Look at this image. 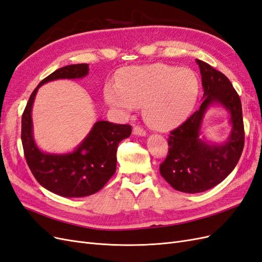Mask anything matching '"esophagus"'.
<instances>
[{"label": "esophagus", "mask_w": 262, "mask_h": 262, "mask_svg": "<svg viewBox=\"0 0 262 262\" xmlns=\"http://www.w3.org/2000/svg\"><path fill=\"white\" fill-rule=\"evenodd\" d=\"M133 134H136V136H139V137H145L146 131L143 128H142V126L136 125L133 128Z\"/></svg>", "instance_id": "34e87169"}]
</instances>
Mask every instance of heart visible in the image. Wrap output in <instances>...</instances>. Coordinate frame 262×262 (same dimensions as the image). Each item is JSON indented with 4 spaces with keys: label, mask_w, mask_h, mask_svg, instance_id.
I'll list each match as a JSON object with an SVG mask.
<instances>
[{
    "label": "heart",
    "mask_w": 262,
    "mask_h": 262,
    "mask_svg": "<svg viewBox=\"0 0 262 262\" xmlns=\"http://www.w3.org/2000/svg\"><path fill=\"white\" fill-rule=\"evenodd\" d=\"M199 90V80L191 70L156 63L122 71L118 83L106 85L105 98L110 106L125 114L144 105L147 123L164 131L186 120Z\"/></svg>",
    "instance_id": "obj_1"
}]
</instances>
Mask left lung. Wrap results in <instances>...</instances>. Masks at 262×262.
Segmentation results:
<instances>
[{"mask_svg":"<svg viewBox=\"0 0 262 262\" xmlns=\"http://www.w3.org/2000/svg\"><path fill=\"white\" fill-rule=\"evenodd\" d=\"M195 61L202 77L203 101L199 110L170 131L168 154L160 165L162 177L173 189L187 193L203 192L223 181L238 163L245 144L238 94L223 73L201 60ZM213 103L222 104L231 114L232 131L222 145H210L199 138L204 114Z\"/></svg>","mask_w":262,"mask_h":262,"instance_id":"obj_1","label":"left lung"}]
</instances>
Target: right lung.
<instances>
[{
  "instance_id": "add662e5",
  "label": "right lung",
  "mask_w": 262,
  "mask_h": 262,
  "mask_svg": "<svg viewBox=\"0 0 262 262\" xmlns=\"http://www.w3.org/2000/svg\"><path fill=\"white\" fill-rule=\"evenodd\" d=\"M89 70L86 63L55 70L36 87L21 116V143L28 167L39 184L61 196L81 198L99 191L116 171L119 143L132 132L129 124L97 121L72 153L48 154L37 147L33 137L31 108L38 89L60 78H82L89 74Z\"/></svg>"
}]
</instances>
